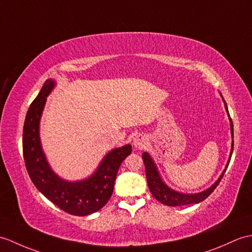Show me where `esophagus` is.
Here are the masks:
<instances>
[{
  "mask_svg": "<svg viewBox=\"0 0 252 252\" xmlns=\"http://www.w3.org/2000/svg\"><path fill=\"white\" fill-rule=\"evenodd\" d=\"M147 144V137L143 134H137L133 138V145L135 148H143L144 146Z\"/></svg>",
  "mask_w": 252,
  "mask_h": 252,
  "instance_id": "34e87169",
  "label": "esophagus"
}]
</instances>
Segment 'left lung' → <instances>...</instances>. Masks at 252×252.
Listing matches in <instances>:
<instances>
[{
    "label": "left lung",
    "instance_id": "8db88e82",
    "mask_svg": "<svg viewBox=\"0 0 252 252\" xmlns=\"http://www.w3.org/2000/svg\"><path fill=\"white\" fill-rule=\"evenodd\" d=\"M222 96V95H221ZM223 99V98H222ZM224 105H225V109L227 116H229V110H227V106L226 103L223 99ZM230 122H231V133H232V138H234V132H233V122L232 119L230 118ZM233 147H234V140L232 142V149H231V154L229 157V160H227V163L225 165L224 171L222 172V174L220 175V177L217 179V181L213 185L210 186L208 189H206L205 191H202L200 193H193V194H186V193H181L178 191H175L173 189L169 188V187L162 180L159 171H158V167L156 165L155 161L153 160V158L149 156L148 153H144L143 154V160L145 163V169H146V178H147V183H148V187L150 192L153 193V195L157 198L158 201L160 203L164 204V205L167 206H183V205H189V204H197L202 201L205 200L206 197H208L210 194H212L213 191L216 189V187L219 185V183L221 181L222 177L226 171L227 166H229V163L231 160V157L233 154Z\"/></svg>",
    "mask_w": 252,
    "mask_h": 252
}]
</instances>
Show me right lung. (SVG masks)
<instances>
[{
	"label": "right lung",
	"mask_w": 252,
	"mask_h": 252,
	"mask_svg": "<svg viewBox=\"0 0 252 252\" xmlns=\"http://www.w3.org/2000/svg\"><path fill=\"white\" fill-rule=\"evenodd\" d=\"M56 86L47 79L26 116L22 134L23 158L29 176L39 192L67 214L87 216L97 212L113 194L117 173L122 161L131 155V145L113 149L103 158L96 171L89 178L67 181L52 171L42 148L39 122L47 96Z\"/></svg>",
	"instance_id": "obj_1"
}]
</instances>
